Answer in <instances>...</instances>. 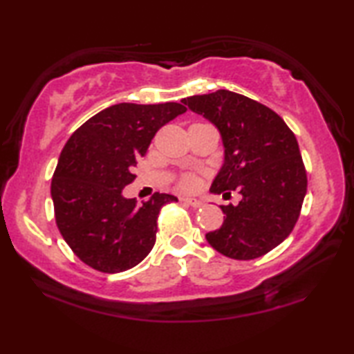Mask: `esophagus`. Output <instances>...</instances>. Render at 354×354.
Segmentation results:
<instances>
[{
	"label": "esophagus",
	"mask_w": 354,
	"mask_h": 354,
	"mask_svg": "<svg viewBox=\"0 0 354 354\" xmlns=\"http://www.w3.org/2000/svg\"><path fill=\"white\" fill-rule=\"evenodd\" d=\"M183 201L185 203V205H189L192 207H201L203 206V201L196 200V198H183Z\"/></svg>",
	"instance_id": "1"
}]
</instances>
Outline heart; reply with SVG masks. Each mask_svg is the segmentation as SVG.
Returning <instances> with one entry per match:
<instances>
[{
  "mask_svg": "<svg viewBox=\"0 0 354 354\" xmlns=\"http://www.w3.org/2000/svg\"><path fill=\"white\" fill-rule=\"evenodd\" d=\"M181 185L184 189H192L195 185V179L192 176H185L183 181H181Z\"/></svg>",
  "mask_w": 354,
  "mask_h": 354,
  "instance_id": "b5f03b06",
  "label": "heart"
}]
</instances>
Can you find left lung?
<instances>
[{
    "instance_id": "obj_1",
    "label": "left lung",
    "mask_w": 354,
    "mask_h": 354,
    "mask_svg": "<svg viewBox=\"0 0 354 354\" xmlns=\"http://www.w3.org/2000/svg\"><path fill=\"white\" fill-rule=\"evenodd\" d=\"M183 103L209 120L223 143V165L211 192L242 195L239 205L221 206L223 225L206 241L231 259L263 256L290 234L306 195L295 134L270 107L230 91L194 95Z\"/></svg>"
}]
</instances>
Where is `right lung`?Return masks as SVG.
<instances>
[{
  "label": "right lung",
  "mask_w": 354,
  "mask_h": 354,
  "mask_svg": "<svg viewBox=\"0 0 354 354\" xmlns=\"http://www.w3.org/2000/svg\"><path fill=\"white\" fill-rule=\"evenodd\" d=\"M179 103L106 107L77 128L65 143L51 181L59 231L88 267L120 273L136 267L154 247L160 207L178 201L156 194L142 206L124 198L134 167L154 134L184 113Z\"/></svg>",
  "instance_id": "1"
}]
</instances>
